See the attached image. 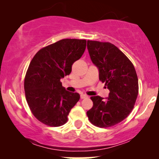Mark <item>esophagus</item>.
<instances>
[{
    "label": "esophagus",
    "instance_id": "1",
    "mask_svg": "<svg viewBox=\"0 0 159 159\" xmlns=\"http://www.w3.org/2000/svg\"><path fill=\"white\" fill-rule=\"evenodd\" d=\"M88 98V96H87V95H85V94L81 95V98H82V99H83V98Z\"/></svg>",
    "mask_w": 159,
    "mask_h": 159
}]
</instances>
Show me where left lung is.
I'll return each instance as SVG.
<instances>
[{
	"mask_svg": "<svg viewBox=\"0 0 159 159\" xmlns=\"http://www.w3.org/2000/svg\"><path fill=\"white\" fill-rule=\"evenodd\" d=\"M93 63L98 68L99 80L105 82L108 97L92 96L93 106L87 112L88 119L100 128L113 126L129 116L138 94L135 69L125 54L110 43L87 40Z\"/></svg>",
	"mask_w": 159,
	"mask_h": 159,
	"instance_id": "left-lung-1",
	"label": "left lung"
}]
</instances>
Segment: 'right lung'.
Returning <instances> with one entry per match:
<instances>
[{"label":"right lung","instance_id":"obj_1","mask_svg":"<svg viewBox=\"0 0 159 159\" xmlns=\"http://www.w3.org/2000/svg\"><path fill=\"white\" fill-rule=\"evenodd\" d=\"M86 43L85 39H61L40 49L32 59L25 78V96L41 123L54 127L64 125L80 99L78 93L66 90L61 79L71 73L73 63L84 52Z\"/></svg>","mask_w":159,"mask_h":159}]
</instances>
